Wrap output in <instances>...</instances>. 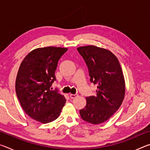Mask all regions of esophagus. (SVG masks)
Masks as SVG:
<instances>
[{
    "label": "esophagus",
    "mask_w": 150,
    "mask_h": 150,
    "mask_svg": "<svg viewBox=\"0 0 150 150\" xmlns=\"http://www.w3.org/2000/svg\"><path fill=\"white\" fill-rule=\"evenodd\" d=\"M77 96H78L77 94H70L69 95L71 98H75V97H77Z\"/></svg>",
    "instance_id": "esophagus-1"
}]
</instances>
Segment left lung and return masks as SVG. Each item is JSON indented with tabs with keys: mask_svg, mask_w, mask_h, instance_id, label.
Listing matches in <instances>:
<instances>
[{
	"mask_svg": "<svg viewBox=\"0 0 150 150\" xmlns=\"http://www.w3.org/2000/svg\"><path fill=\"white\" fill-rule=\"evenodd\" d=\"M87 65L90 81L97 85L95 96L86 97L87 105L80 110L81 118L98 124L108 120L123 102L125 81L118 58L110 51L95 45L77 47Z\"/></svg>",
	"mask_w": 150,
	"mask_h": 150,
	"instance_id": "left-lung-1",
	"label": "left lung"
}]
</instances>
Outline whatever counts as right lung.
I'll use <instances>...</instances> for the list:
<instances>
[{"label":"right lung","instance_id":"obj_1","mask_svg":"<svg viewBox=\"0 0 150 150\" xmlns=\"http://www.w3.org/2000/svg\"><path fill=\"white\" fill-rule=\"evenodd\" d=\"M67 48L45 47L32 50L22 61L16 79V93L30 118L43 124L55 120L65 105V96L52 90L58 61Z\"/></svg>","mask_w":150,"mask_h":150}]
</instances>
